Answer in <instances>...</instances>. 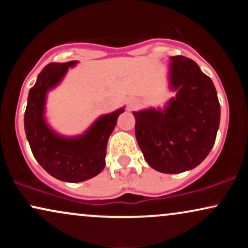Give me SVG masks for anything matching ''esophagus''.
<instances>
[{"mask_svg":"<svg viewBox=\"0 0 248 248\" xmlns=\"http://www.w3.org/2000/svg\"><path fill=\"white\" fill-rule=\"evenodd\" d=\"M139 106V101L135 100V99H130L129 101H128V108L129 109H134V108H136Z\"/></svg>","mask_w":248,"mask_h":248,"instance_id":"34e87169","label":"esophagus"}]
</instances>
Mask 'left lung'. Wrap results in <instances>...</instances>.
Masks as SVG:
<instances>
[{
    "label": "left lung",
    "instance_id": "left-lung-1",
    "mask_svg": "<svg viewBox=\"0 0 248 248\" xmlns=\"http://www.w3.org/2000/svg\"><path fill=\"white\" fill-rule=\"evenodd\" d=\"M169 86L176 95L161 108L133 112L135 136L155 170L179 173L202 163L215 144L220 105L211 79L192 59L170 57Z\"/></svg>",
    "mask_w": 248,
    "mask_h": 248
}]
</instances>
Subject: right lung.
<instances>
[{"label": "right lung", "mask_w": 248, "mask_h": 248, "mask_svg": "<svg viewBox=\"0 0 248 248\" xmlns=\"http://www.w3.org/2000/svg\"><path fill=\"white\" fill-rule=\"evenodd\" d=\"M77 61L50 62L37 77L30 88L24 114V128L31 152L43 167L57 179L78 183L94 177L105 168L109 135L124 108L102 115L84 134L65 138L53 132L45 120V101L50 90L56 87Z\"/></svg>", "instance_id": "right-lung-1"}]
</instances>
